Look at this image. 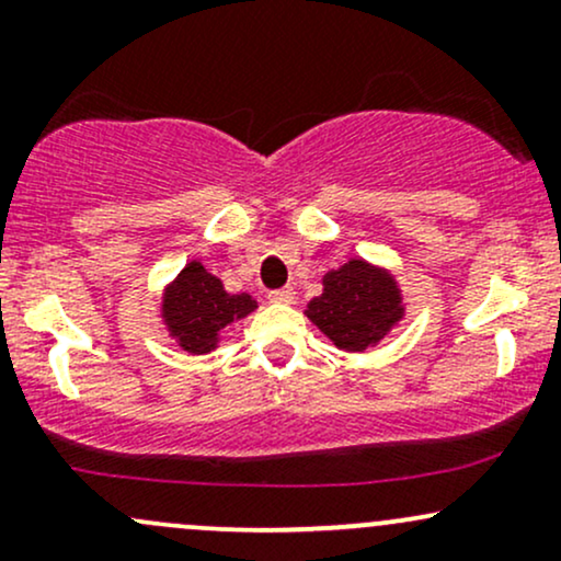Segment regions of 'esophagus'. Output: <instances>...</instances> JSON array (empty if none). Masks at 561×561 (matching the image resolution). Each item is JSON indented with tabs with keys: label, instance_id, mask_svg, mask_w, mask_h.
<instances>
[{
	"label": "esophagus",
	"instance_id": "esophagus-1",
	"mask_svg": "<svg viewBox=\"0 0 561 561\" xmlns=\"http://www.w3.org/2000/svg\"><path fill=\"white\" fill-rule=\"evenodd\" d=\"M268 300H272V302H285V306H289V302H295V289L293 287L272 289V293H268Z\"/></svg>",
	"mask_w": 561,
	"mask_h": 561
}]
</instances>
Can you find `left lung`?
<instances>
[{"label": "left lung", "mask_w": 561, "mask_h": 561, "mask_svg": "<svg viewBox=\"0 0 561 561\" xmlns=\"http://www.w3.org/2000/svg\"><path fill=\"white\" fill-rule=\"evenodd\" d=\"M321 285L324 289L308 302L306 317L347 353L375 347L405 317L396 276L364 259H351L327 272Z\"/></svg>", "instance_id": "8db88e82"}]
</instances>
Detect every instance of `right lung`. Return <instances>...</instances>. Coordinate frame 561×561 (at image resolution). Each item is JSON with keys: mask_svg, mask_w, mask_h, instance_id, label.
Returning <instances> with one entry per match:
<instances>
[{"mask_svg": "<svg viewBox=\"0 0 561 561\" xmlns=\"http://www.w3.org/2000/svg\"><path fill=\"white\" fill-rule=\"evenodd\" d=\"M259 302L253 295H231L224 282L203 266L190 261L176 279L169 282L160 300V319L176 345L186 353H210L221 343L229 324L253 313Z\"/></svg>", "mask_w": 561, "mask_h": 561, "instance_id": "right-lung-1", "label": "right lung"}]
</instances>
